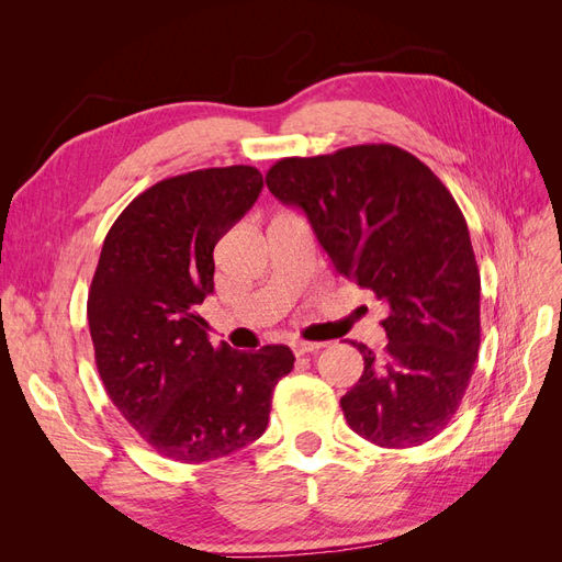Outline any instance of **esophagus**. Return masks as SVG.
<instances>
[{
    "label": "esophagus",
    "instance_id": "34e87169",
    "mask_svg": "<svg viewBox=\"0 0 562 562\" xmlns=\"http://www.w3.org/2000/svg\"><path fill=\"white\" fill-rule=\"evenodd\" d=\"M326 345L323 342H307V339H293L291 349L295 351V356H304V353H314L318 349H323Z\"/></svg>",
    "mask_w": 562,
    "mask_h": 562
}]
</instances>
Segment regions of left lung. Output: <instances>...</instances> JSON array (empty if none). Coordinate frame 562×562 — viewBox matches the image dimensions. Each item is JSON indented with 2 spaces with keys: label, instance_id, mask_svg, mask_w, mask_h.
I'll list each match as a JSON object with an SVG mask.
<instances>
[{
  "label": "left lung",
  "instance_id": "1",
  "mask_svg": "<svg viewBox=\"0 0 562 562\" xmlns=\"http://www.w3.org/2000/svg\"><path fill=\"white\" fill-rule=\"evenodd\" d=\"M269 192L307 213L337 274L389 307L382 353L339 401L349 427L380 448H415L462 403L481 347V274L467 220L427 164L396 145L288 157Z\"/></svg>",
  "mask_w": 562,
  "mask_h": 562
}]
</instances>
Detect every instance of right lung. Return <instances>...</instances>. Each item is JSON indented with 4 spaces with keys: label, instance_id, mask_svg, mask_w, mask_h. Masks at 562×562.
Instances as JSON below:
<instances>
[{
    "label": "right lung",
    "instance_id": "1",
    "mask_svg": "<svg viewBox=\"0 0 562 562\" xmlns=\"http://www.w3.org/2000/svg\"><path fill=\"white\" fill-rule=\"evenodd\" d=\"M260 192L252 166L166 178L128 203L100 250L87 304L100 380L145 443L176 462L260 438L295 363L285 345L213 347L196 314L213 293L215 244Z\"/></svg>",
    "mask_w": 562,
    "mask_h": 562
}]
</instances>
